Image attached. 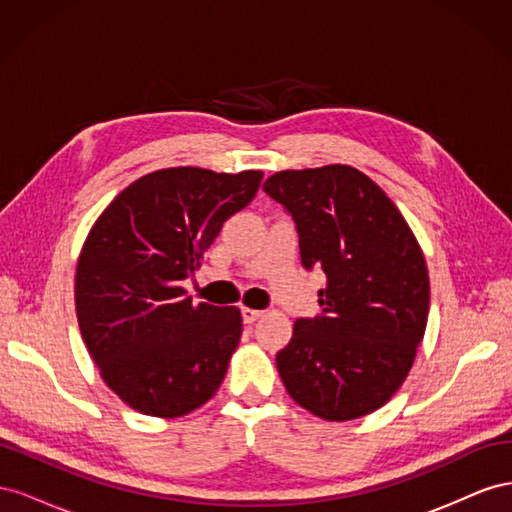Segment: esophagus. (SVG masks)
<instances>
[{
	"label": "esophagus",
	"mask_w": 512,
	"mask_h": 512,
	"mask_svg": "<svg viewBox=\"0 0 512 512\" xmlns=\"http://www.w3.org/2000/svg\"><path fill=\"white\" fill-rule=\"evenodd\" d=\"M260 316H262L260 309H252V307H241V318H243V322H245V324H252V322H256Z\"/></svg>",
	"instance_id": "obj_1"
}]
</instances>
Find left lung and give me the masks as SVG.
Wrapping results in <instances>:
<instances>
[{
	"mask_svg": "<svg viewBox=\"0 0 512 512\" xmlns=\"http://www.w3.org/2000/svg\"><path fill=\"white\" fill-rule=\"evenodd\" d=\"M297 226L301 265L327 275L322 312L297 318L275 356L288 395L327 421H352L393 397L429 314V275L404 215L352 166L275 173L262 185Z\"/></svg>",
	"mask_w": 512,
	"mask_h": 512,
	"instance_id": "8db88e82",
	"label": "left lung"
}]
</instances>
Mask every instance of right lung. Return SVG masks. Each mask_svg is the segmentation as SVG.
Wrapping results in <instances>:
<instances>
[{"label":"right lung","instance_id":"add662e5","mask_svg":"<svg viewBox=\"0 0 512 512\" xmlns=\"http://www.w3.org/2000/svg\"><path fill=\"white\" fill-rule=\"evenodd\" d=\"M260 181V170H156L128 185L91 228L76 267V318L104 382L130 408L175 418L220 389L241 314L194 305L181 282Z\"/></svg>","mask_w":512,"mask_h":512}]
</instances>
